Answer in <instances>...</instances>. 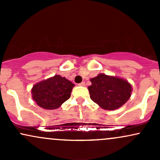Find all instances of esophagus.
<instances>
[{
	"mask_svg": "<svg viewBox=\"0 0 160 160\" xmlns=\"http://www.w3.org/2000/svg\"><path fill=\"white\" fill-rule=\"evenodd\" d=\"M78 85H79V86H85V82H80V83H79Z\"/></svg>",
	"mask_w": 160,
	"mask_h": 160,
	"instance_id": "obj_1",
	"label": "esophagus"
}]
</instances>
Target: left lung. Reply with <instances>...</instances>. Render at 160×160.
Here are the masks:
<instances>
[{
    "label": "left lung",
    "mask_w": 160,
    "mask_h": 160,
    "mask_svg": "<svg viewBox=\"0 0 160 160\" xmlns=\"http://www.w3.org/2000/svg\"><path fill=\"white\" fill-rule=\"evenodd\" d=\"M90 81L92 85L88 87L90 98L104 110L118 109L131 96V84L122 78L99 74Z\"/></svg>",
    "instance_id": "1"
}]
</instances>
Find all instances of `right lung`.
I'll return each instance as SVG.
<instances>
[{
	"label": "right lung",
	"instance_id": "add662e5",
	"mask_svg": "<svg viewBox=\"0 0 160 160\" xmlns=\"http://www.w3.org/2000/svg\"><path fill=\"white\" fill-rule=\"evenodd\" d=\"M74 86L65 78L55 75L33 86L32 98L43 109H57L71 97Z\"/></svg>",
	"mask_w": 160,
	"mask_h": 160
}]
</instances>
